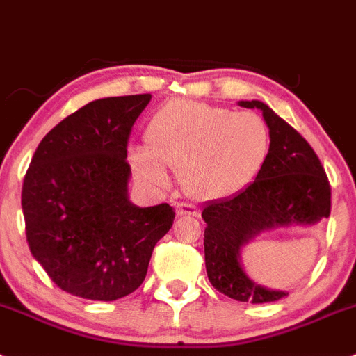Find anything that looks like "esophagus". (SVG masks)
Returning a JSON list of instances; mask_svg holds the SVG:
<instances>
[{"mask_svg": "<svg viewBox=\"0 0 356 356\" xmlns=\"http://www.w3.org/2000/svg\"><path fill=\"white\" fill-rule=\"evenodd\" d=\"M175 211H177L179 216H186V215L195 216L197 213H199L195 206H191V204H179L177 208H175Z\"/></svg>", "mask_w": 356, "mask_h": 356, "instance_id": "obj_1", "label": "esophagus"}]
</instances>
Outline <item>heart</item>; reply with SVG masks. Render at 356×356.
Wrapping results in <instances>:
<instances>
[{"mask_svg":"<svg viewBox=\"0 0 356 356\" xmlns=\"http://www.w3.org/2000/svg\"><path fill=\"white\" fill-rule=\"evenodd\" d=\"M145 145L147 150L129 154L141 181L165 186L170 168L188 197L211 202L238 195L258 179L270 156V131L254 113L172 100L150 118Z\"/></svg>","mask_w":356,"mask_h":356,"instance_id":"obj_1","label":"heart"}]
</instances>
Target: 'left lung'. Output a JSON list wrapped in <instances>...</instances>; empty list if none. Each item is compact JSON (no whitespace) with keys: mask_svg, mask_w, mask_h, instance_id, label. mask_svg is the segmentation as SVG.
Listing matches in <instances>:
<instances>
[{"mask_svg":"<svg viewBox=\"0 0 356 356\" xmlns=\"http://www.w3.org/2000/svg\"><path fill=\"white\" fill-rule=\"evenodd\" d=\"M238 105L261 111L270 131V156L251 186L229 199L204 204V256L209 283L218 292L258 305L289 292L267 289L247 276L242 249L261 233L308 227L327 218L332 188L317 154L296 129L264 102L240 100Z\"/></svg>","mask_w":356,"mask_h":356,"instance_id":"8db88e82","label":"left lung"}]
</instances>
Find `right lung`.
<instances>
[{
  "instance_id": "right-lung-1",
  "label": "right lung",
  "mask_w": 356,
  "mask_h": 356,
  "mask_svg": "<svg viewBox=\"0 0 356 356\" xmlns=\"http://www.w3.org/2000/svg\"><path fill=\"white\" fill-rule=\"evenodd\" d=\"M152 95L89 102L55 125L24 175L26 240L67 293L114 301L143 283L154 247L174 224L168 204L129 199V134Z\"/></svg>"
}]
</instances>
